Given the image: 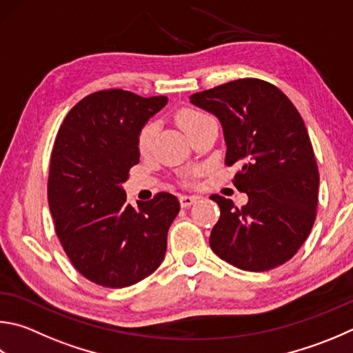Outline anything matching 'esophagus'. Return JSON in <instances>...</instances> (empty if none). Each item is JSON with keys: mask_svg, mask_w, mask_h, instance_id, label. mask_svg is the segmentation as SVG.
<instances>
[{"mask_svg": "<svg viewBox=\"0 0 353 353\" xmlns=\"http://www.w3.org/2000/svg\"><path fill=\"white\" fill-rule=\"evenodd\" d=\"M197 196H190V194H182L181 197H179V201H181V205L183 208L190 207V205H193L196 201H197Z\"/></svg>", "mask_w": 353, "mask_h": 353, "instance_id": "esophagus-1", "label": "esophagus"}]
</instances>
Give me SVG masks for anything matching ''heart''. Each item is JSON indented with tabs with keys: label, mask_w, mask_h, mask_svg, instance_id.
<instances>
[{
	"label": "heart",
	"mask_w": 353,
	"mask_h": 353,
	"mask_svg": "<svg viewBox=\"0 0 353 353\" xmlns=\"http://www.w3.org/2000/svg\"><path fill=\"white\" fill-rule=\"evenodd\" d=\"M176 119H177L179 126H181L185 132L190 134L199 123H202L203 120H207L208 115L202 111L194 110V108H183V110L177 112ZM154 137H156V125L152 123V121H150V123H146L142 130H140L139 137H137V148L142 154L150 151L152 142H154Z\"/></svg>",
	"instance_id": "b5f03b06"
}]
</instances>
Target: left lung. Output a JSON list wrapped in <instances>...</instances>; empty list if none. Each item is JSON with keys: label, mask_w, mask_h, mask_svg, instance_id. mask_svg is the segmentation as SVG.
<instances>
[{"label": "left lung", "mask_w": 353, "mask_h": 353, "mask_svg": "<svg viewBox=\"0 0 353 353\" xmlns=\"http://www.w3.org/2000/svg\"><path fill=\"white\" fill-rule=\"evenodd\" d=\"M191 103L214 114L227 143L225 165L248 202L238 208L219 194L221 217L210 247L228 264L267 272L292 259L316 217L319 172L296 108L274 85L239 79L196 92Z\"/></svg>", "instance_id": "1"}]
</instances>
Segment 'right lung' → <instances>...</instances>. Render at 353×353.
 <instances>
[{"mask_svg":"<svg viewBox=\"0 0 353 353\" xmlns=\"http://www.w3.org/2000/svg\"><path fill=\"white\" fill-rule=\"evenodd\" d=\"M166 103L165 95L97 91L68 112L55 137L48 179L55 233L77 272L99 285L136 284L165 258L177 197L157 193L132 207L121 183L139 163L140 130Z\"/></svg>","mask_w":353,"mask_h":353,"instance_id":"add662e5","label":"right lung"}]
</instances>
